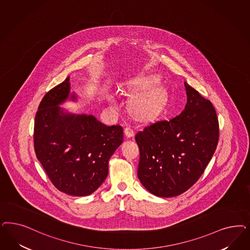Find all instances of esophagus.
Returning a JSON list of instances; mask_svg holds the SVG:
<instances>
[{
	"label": "esophagus",
	"mask_w": 250,
	"mask_h": 250,
	"mask_svg": "<svg viewBox=\"0 0 250 250\" xmlns=\"http://www.w3.org/2000/svg\"><path fill=\"white\" fill-rule=\"evenodd\" d=\"M124 133H125V135L128 138H131L134 136V130L131 129L130 127H126V128L124 129Z\"/></svg>",
	"instance_id": "1"
}]
</instances>
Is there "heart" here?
Segmentation results:
<instances>
[{"instance_id": "obj_1", "label": "heart", "mask_w": 250, "mask_h": 250, "mask_svg": "<svg viewBox=\"0 0 250 250\" xmlns=\"http://www.w3.org/2000/svg\"><path fill=\"white\" fill-rule=\"evenodd\" d=\"M153 83L145 79L131 81L124 88V92L142 90L130 101V111L140 119H147L158 112L163 102L161 89L151 86ZM114 104V100H111Z\"/></svg>"}]
</instances>
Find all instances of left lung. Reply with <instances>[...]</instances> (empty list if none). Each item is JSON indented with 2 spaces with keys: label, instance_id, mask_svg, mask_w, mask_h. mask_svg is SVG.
<instances>
[{
  "label": "left lung",
  "instance_id": "obj_1",
  "mask_svg": "<svg viewBox=\"0 0 250 250\" xmlns=\"http://www.w3.org/2000/svg\"><path fill=\"white\" fill-rule=\"evenodd\" d=\"M185 109L135 135L140 149L138 177L151 193L170 198L198 181L216 150L219 122L211 102L185 82Z\"/></svg>",
  "mask_w": 250,
  "mask_h": 250
}]
</instances>
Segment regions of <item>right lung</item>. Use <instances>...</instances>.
Masks as SVG:
<instances>
[{
    "instance_id": "right-lung-1",
    "label": "right lung",
    "mask_w": 250,
    "mask_h": 250,
    "mask_svg": "<svg viewBox=\"0 0 250 250\" xmlns=\"http://www.w3.org/2000/svg\"><path fill=\"white\" fill-rule=\"evenodd\" d=\"M69 78L42 98L35 119L34 148L56 188L88 196L107 177L109 158L123 142V129L119 124L106 126L92 115L64 112L59 105L69 97Z\"/></svg>"
}]
</instances>
